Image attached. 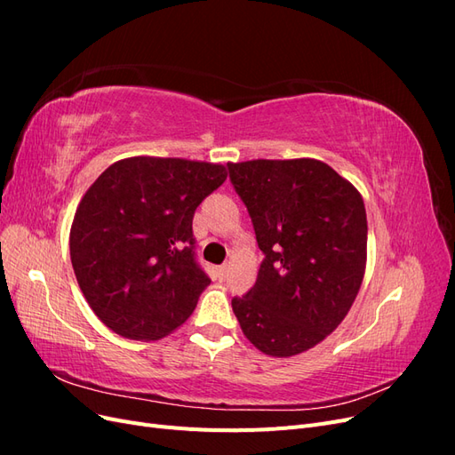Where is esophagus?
Returning <instances> with one entry per match:
<instances>
[{"mask_svg":"<svg viewBox=\"0 0 455 455\" xmlns=\"http://www.w3.org/2000/svg\"><path fill=\"white\" fill-rule=\"evenodd\" d=\"M226 273H228V266H220V267H218V279H220V281L226 279Z\"/></svg>","mask_w":455,"mask_h":455,"instance_id":"1","label":"esophagus"}]
</instances>
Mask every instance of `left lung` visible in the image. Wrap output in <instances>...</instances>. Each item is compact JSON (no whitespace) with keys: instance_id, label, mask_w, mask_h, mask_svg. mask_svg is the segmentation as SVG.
<instances>
[{"instance_id":"left-lung-1","label":"left lung","mask_w":455,"mask_h":455,"mask_svg":"<svg viewBox=\"0 0 455 455\" xmlns=\"http://www.w3.org/2000/svg\"><path fill=\"white\" fill-rule=\"evenodd\" d=\"M264 252L254 286L231 307L256 349L288 359L346 319L366 271L364 201L319 159L228 163Z\"/></svg>"}]
</instances>
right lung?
Wrapping results in <instances>:
<instances>
[{
  "instance_id": "right-lung-1",
  "label": "right lung",
  "mask_w": 455,
  "mask_h": 455,
  "mask_svg": "<svg viewBox=\"0 0 455 455\" xmlns=\"http://www.w3.org/2000/svg\"><path fill=\"white\" fill-rule=\"evenodd\" d=\"M228 172L220 163L119 159L81 197L70 229L77 284L112 332L139 341L172 334L211 279L194 254L196 209Z\"/></svg>"
}]
</instances>
